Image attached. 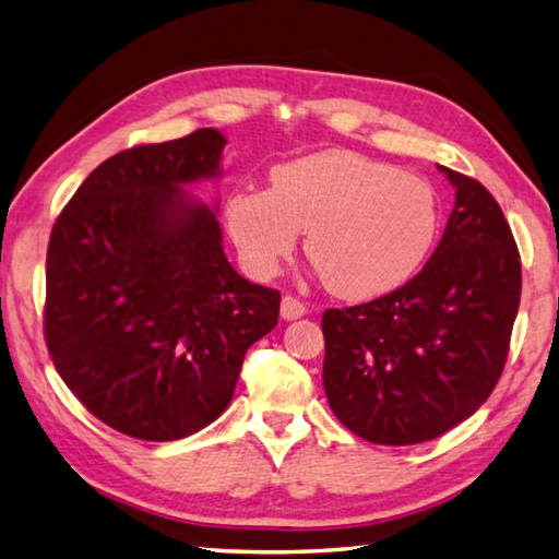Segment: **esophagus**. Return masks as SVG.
I'll use <instances>...</instances> for the list:
<instances>
[{
    "label": "esophagus",
    "instance_id": "1",
    "mask_svg": "<svg viewBox=\"0 0 559 559\" xmlns=\"http://www.w3.org/2000/svg\"><path fill=\"white\" fill-rule=\"evenodd\" d=\"M307 312L305 302H300L298 298H293V295H286V298L281 300V317L283 319H300Z\"/></svg>",
    "mask_w": 559,
    "mask_h": 559
}]
</instances>
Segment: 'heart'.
<instances>
[{
  "instance_id": "1",
  "label": "heart",
  "mask_w": 559,
  "mask_h": 559,
  "mask_svg": "<svg viewBox=\"0 0 559 559\" xmlns=\"http://www.w3.org/2000/svg\"><path fill=\"white\" fill-rule=\"evenodd\" d=\"M225 223L254 276H273L307 230L305 254L326 288L370 300L420 271L439 233V201L423 177L331 148L273 168L271 189H235Z\"/></svg>"
}]
</instances>
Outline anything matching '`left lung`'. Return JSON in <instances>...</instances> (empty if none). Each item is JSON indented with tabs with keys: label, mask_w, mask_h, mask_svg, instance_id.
<instances>
[{
	"label": "left lung",
	"mask_w": 559,
	"mask_h": 559,
	"mask_svg": "<svg viewBox=\"0 0 559 559\" xmlns=\"http://www.w3.org/2000/svg\"><path fill=\"white\" fill-rule=\"evenodd\" d=\"M439 170L456 204L423 271L322 317L329 406L374 444H420L471 418L500 382L512 341L521 300L512 228L478 180Z\"/></svg>",
	"instance_id": "1"
}]
</instances>
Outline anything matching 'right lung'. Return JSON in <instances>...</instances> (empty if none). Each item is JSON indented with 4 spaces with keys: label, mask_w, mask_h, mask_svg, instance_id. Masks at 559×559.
<instances>
[{
    "label": "right lung",
    "mask_w": 559,
    "mask_h": 559,
    "mask_svg": "<svg viewBox=\"0 0 559 559\" xmlns=\"http://www.w3.org/2000/svg\"><path fill=\"white\" fill-rule=\"evenodd\" d=\"M225 139L197 129L100 163L59 213L45 264V343L83 408L173 442L228 406L245 353L278 324L281 293L245 281L213 211L182 194L218 173Z\"/></svg>",
    "instance_id": "obj_1"
}]
</instances>
